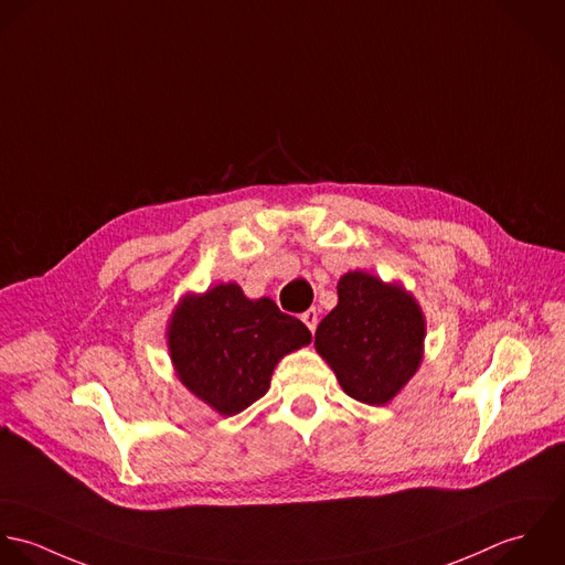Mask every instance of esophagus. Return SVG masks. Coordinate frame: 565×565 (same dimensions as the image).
<instances>
[{
    "instance_id": "34e87169",
    "label": "esophagus",
    "mask_w": 565,
    "mask_h": 565,
    "mask_svg": "<svg viewBox=\"0 0 565 565\" xmlns=\"http://www.w3.org/2000/svg\"><path fill=\"white\" fill-rule=\"evenodd\" d=\"M301 321L306 323V328L315 334V330H317V323H319V312L312 308V310H306L303 315H301Z\"/></svg>"
}]
</instances>
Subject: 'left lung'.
Returning <instances> with one entry per match:
<instances>
[{
	"mask_svg": "<svg viewBox=\"0 0 565 565\" xmlns=\"http://www.w3.org/2000/svg\"><path fill=\"white\" fill-rule=\"evenodd\" d=\"M424 339L426 319L411 292L353 270L340 277L339 306L319 323L315 347L349 397L384 406L417 373Z\"/></svg>",
	"mask_w": 565,
	"mask_h": 565,
	"instance_id": "left-lung-1",
	"label": "left lung"
}]
</instances>
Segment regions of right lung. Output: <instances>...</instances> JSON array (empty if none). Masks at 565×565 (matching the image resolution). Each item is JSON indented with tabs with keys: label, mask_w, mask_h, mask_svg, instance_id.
<instances>
[{
	"label": "right lung",
	"mask_w": 565,
	"mask_h": 565,
	"mask_svg": "<svg viewBox=\"0 0 565 565\" xmlns=\"http://www.w3.org/2000/svg\"><path fill=\"white\" fill-rule=\"evenodd\" d=\"M310 340L299 319L284 315L268 297H244L237 284L185 295L168 326L179 380L225 417L264 397L277 362Z\"/></svg>",
	"instance_id": "obj_1"
}]
</instances>
